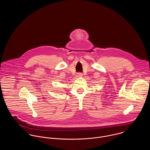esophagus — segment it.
<instances>
[{
	"label": "esophagus",
	"instance_id": "1",
	"mask_svg": "<svg viewBox=\"0 0 150 150\" xmlns=\"http://www.w3.org/2000/svg\"><path fill=\"white\" fill-rule=\"evenodd\" d=\"M83 76V73H77L76 74V76L78 77H81Z\"/></svg>",
	"mask_w": 150,
	"mask_h": 150
}]
</instances>
